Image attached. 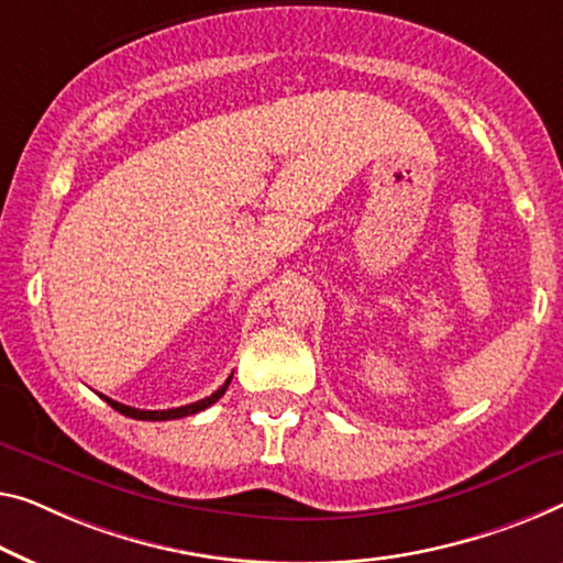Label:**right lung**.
<instances>
[{
  "instance_id": "1",
  "label": "right lung",
  "mask_w": 563,
  "mask_h": 563,
  "mask_svg": "<svg viewBox=\"0 0 563 563\" xmlns=\"http://www.w3.org/2000/svg\"><path fill=\"white\" fill-rule=\"evenodd\" d=\"M230 382H232V374H230V379L222 384L220 389H217L212 397H205V399H199V401H191V405H184V407H174V409H162V412H148V409H136V407H125V405H121V401H113V399H108V397H103L108 405H111L115 412H121V415H125V417H133V419H148V422H164V419H179V417H189V415H197V412H201V409H207V407H212L217 399L222 397L224 391H228V387H230Z\"/></svg>"
}]
</instances>
